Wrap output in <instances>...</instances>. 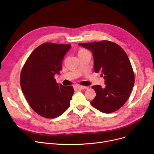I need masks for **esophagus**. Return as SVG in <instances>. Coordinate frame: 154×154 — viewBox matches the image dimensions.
<instances>
[{"label":"esophagus","mask_w":154,"mask_h":154,"mask_svg":"<svg viewBox=\"0 0 154 154\" xmlns=\"http://www.w3.org/2000/svg\"><path fill=\"white\" fill-rule=\"evenodd\" d=\"M88 87H85V86H82V85H75L74 86V88L75 89H80V90H84V89H87Z\"/></svg>","instance_id":"esophagus-1"}]
</instances>
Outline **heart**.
Masks as SVG:
<instances>
[{"label": "heart", "instance_id": "heart-1", "mask_svg": "<svg viewBox=\"0 0 154 154\" xmlns=\"http://www.w3.org/2000/svg\"><path fill=\"white\" fill-rule=\"evenodd\" d=\"M84 51H85V50H84V49H82V50H80L79 52H84Z\"/></svg>", "mask_w": 154, "mask_h": 154}]
</instances>
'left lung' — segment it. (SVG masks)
Wrapping results in <instances>:
<instances>
[{"label":"left lung","instance_id":"8db88e82","mask_svg":"<svg viewBox=\"0 0 154 154\" xmlns=\"http://www.w3.org/2000/svg\"><path fill=\"white\" fill-rule=\"evenodd\" d=\"M79 45L92 52L94 69L101 73L106 87L94 85L96 96L91 102L99 111L109 114L122 107L131 95L135 82L131 63L125 52L119 45L108 40Z\"/></svg>","mask_w":154,"mask_h":154}]
</instances>
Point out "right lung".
I'll list each match as a JSON object with an SVG mask.
<instances>
[{"mask_svg":"<svg viewBox=\"0 0 154 154\" xmlns=\"http://www.w3.org/2000/svg\"><path fill=\"white\" fill-rule=\"evenodd\" d=\"M70 44L44 43L31 53L22 70L20 81L23 94L37 114L45 118H56L70 106L74 94L70 85L56 82L62 62Z\"/></svg>","mask_w":154,"mask_h":154,"instance_id":"right-lung-1","label":"right lung"}]
</instances>
